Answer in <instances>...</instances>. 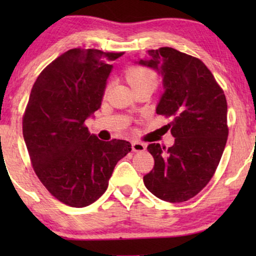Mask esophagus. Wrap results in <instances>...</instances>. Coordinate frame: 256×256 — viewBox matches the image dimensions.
I'll use <instances>...</instances> for the list:
<instances>
[{
	"label": "esophagus",
	"mask_w": 256,
	"mask_h": 256,
	"mask_svg": "<svg viewBox=\"0 0 256 256\" xmlns=\"http://www.w3.org/2000/svg\"><path fill=\"white\" fill-rule=\"evenodd\" d=\"M132 152H144V150H146V144H144V143L135 141V142L132 143Z\"/></svg>",
	"instance_id": "34e87169"
}]
</instances>
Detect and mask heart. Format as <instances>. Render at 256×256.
I'll return each mask as SVG.
<instances>
[{"label": "heart", "instance_id": "b5f03b06", "mask_svg": "<svg viewBox=\"0 0 256 256\" xmlns=\"http://www.w3.org/2000/svg\"><path fill=\"white\" fill-rule=\"evenodd\" d=\"M124 76L128 84L134 90L143 88V87H150V88L155 90L158 84L156 73L146 66H130L126 71Z\"/></svg>", "mask_w": 256, "mask_h": 256}]
</instances>
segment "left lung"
I'll use <instances>...</instances> for the list:
<instances>
[{"mask_svg":"<svg viewBox=\"0 0 256 256\" xmlns=\"http://www.w3.org/2000/svg\"><path fill=\"white\" fill-rule=\"evenodd\" d=\"M146 54L140 64L162 73L166 90L156 113L171 118L166 127L174 144L148 146L155 166L143 182L157 198L183 202L197 196L218 168L228 136L226 96L200 59L168 46Z\"/></svg>","mask_w":256,"mask_h":256,"instance_id":"obj_1","label":"left lung"}]
</instances>
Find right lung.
Wrapping results in <instances>:
<instances>
[{
    "instance_id": "right-lung-1",
    "label": "right lung",
    "mask_w": 256,
    "mask_h": 256,
    "mask_svg": "<svg viewBox=\"0 0 256 256\" xmlns=\"http://www.w3.org/2000/svg\"><path fill=\"white\" fill-rule=\"evenodd\" d=\"M124 52L71 48L34 82L23 115V136L42 184L59 202L85 208L100 198L116 163L130 152L124 140L90 135L86 118L98 110L113 66Z\"/></svg>"
}]
</instances>
